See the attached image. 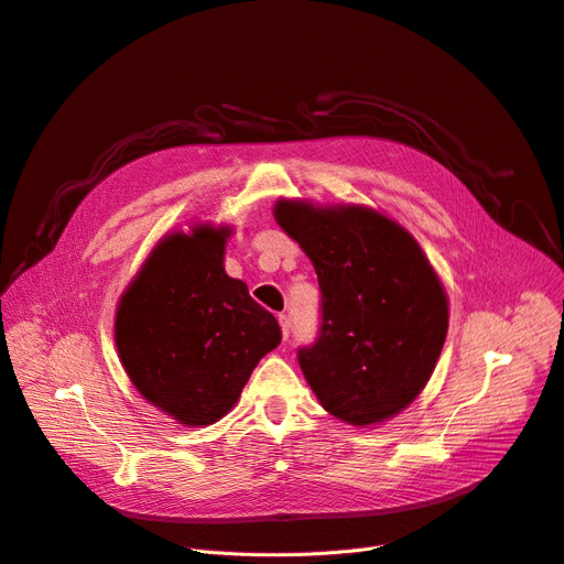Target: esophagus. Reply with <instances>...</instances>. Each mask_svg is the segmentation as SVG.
I'll use <instances>...</instances> for the list:
<instances>
[{"instance_id": "1", "label": "esophagus", "mask_w": 564, "mask_h": 564, "mask_svg": "<svg viewBox=\"0 0 564 564\" xmlns=\"http://www.w3.org/2000/svg\"><path fill=\"white\" fill-rule=\"evenodd\" d=\"M278 321H280V329H282V338L286 340L289 338V334H291V323H289V316L286 314H280L278 316Z\"/></svg>"}]
</instances>
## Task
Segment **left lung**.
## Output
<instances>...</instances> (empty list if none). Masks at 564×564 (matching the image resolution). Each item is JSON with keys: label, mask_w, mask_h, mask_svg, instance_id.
Instances as JSON below:
<instances>
[{"label": "left lung", "mask_w": 564, "mask_h": 564, "mask_svg": "<svg viewBox=\"0 0 564 564\" xmlns=\"http://www.w3.org/2000/svg\"><path fill=\"white\" fill-rule=\"evenodd\" d=\"M273 216L312 259L323 293L321 336L297 352L314 395L359 429L395 417L422 393L447 338L438 273L379 209L278 198Z\"/></svg>", "instance_id": "1"}]
</instances>
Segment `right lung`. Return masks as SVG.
<instances>
[{
  "label": "right lung",
  "mask_w": 564,
  "mask_h": 564,
  "mask_svg": "<svg viewBox=\"0 0 564 564\" xmlns=\"http://www.w3.org/2000/svg\"><path fill=\"white\" fill-rule=\"evenodd\" d=\"M230 226L164 235L115 312L119 361L138 393L183 426L230 413L250 372L280 345V325L224 269Z\"/></svg>",
  "instance_id": "1"
}]
</instances>
